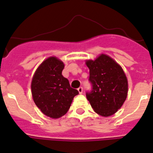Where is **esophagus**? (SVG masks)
Wrapping results in <instances>:
<instances>
[{
	"mask_svg": "<svg viewBox=\"0 0 153 153\" xmlns=\"http://www.w3.org/2000/svg\"><path fill=\"white\" fill-rule=\"evenodd\" d=\"M78 91L79 92V94H82V92H83V88L82 87H79L78 88Z\"/></svg>",
	"mask_w": 153,
	"mask_h": 153,
	"instance_id": "obj_1",
	"label": "esophagus"
}]
</instances>
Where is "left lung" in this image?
<instances>
[{"label":"left lung","mask_w":153,"mask_h":153,"mask_svg":"<svg viewBox=\"0 0 153 153\" xmlns=\"http://www.w3.org/2000/svg\"><path fill=\"white\" fill-rule=\"evenodd\" d=\"M90 70L92 90L86 92L94 111L103 117L114 114L127 96V78L123 68L113 59L101 54L95 60L86 61Z\"/></svg>","instance_id":"1"}]
</instances>
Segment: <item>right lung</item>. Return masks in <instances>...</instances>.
Masks as SVG:
<instances>
[{"mask_svg": "<svg viewBox=\"0 0 153 153\" xmlns=\"http://www.w3.org/2000/svg\"><path fill=\"white\" fill-rule=\"evenodd\" d=\"M64 63L56 57L46 59L38 67L31 83L36 105L45 115L59 118L68 112L74 97L78 91L70 86L62 71Z\"/></svg>", "mask_w": 153, "mask_h": 153, "instance_id": "add662e5", "label": "right lung"}]
</instances>
